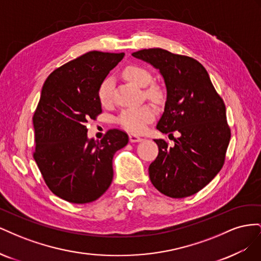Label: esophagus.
Wrapping results in <instances>:
<instances>
[{
  "mask_svg": "<svg viewBox=\"0 0 261 261\" xmlns=\"http://www.w3.org/2000/svg\"><path fill=\"white\" fill-rule=\"evenodd\" d=\"M143 138L137 136V135H134V134H129V141L130 143H138V141H141Z\"/></svg>",
  "mask_w": 261,
  "mask_h": 261,
  "instance_id": "1",
  "label": "esophagus"
}]
</instances>
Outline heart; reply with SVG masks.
Masks as SVG:
<instances>
[{
	"label": "heart",
	"mask_w": 261,
	"mask_h": 261,
	"mask_svg": "<svg viewBox=\"0 0 261 261\" xmlns=\"http://www.w3.org/2000/svg\"><path fill=\"white\" fill-rule=\"evenodd\" d=\"M123 76L126 80L134 83L139 87H147L152 81V75L150 74L148 69L139 65H128L123 70ZM112 88L113 81L111 77L105 78L99 86L98 98L99 101L103 106L110 105L112 101ZM148 96L152 99L160 98V91L156 88H150L148 91ZM155 112L154 109L149 106L144 105L138 108L126 109L117 117V123L123 128L127 129L132 133H140L146 127V125L151 122L154 118Z\"/></svg>",
	"instance_id": "obj_1"
}]
</instances>
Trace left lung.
<instances>
[{"label": "left lung", "instance_id": "left-lung-1", "mask_svg": "<svg viewBox=\"0 0 261 261\" xmlns=\"http://www.w3.org/2000/svg\"><path fill=\"white\" fill-rule=\"evenodd\" d=\"M133 57L150 63L164 78L168 96L156 128L180 134L172 147L167 140L154 139L159 153L149 165L150 180L171 198L192 196L224 164L231 139L224 101L206 68L191 57L159 48L134 52Z\"/></svg>", "mask_w": 261, "mask_h": 261}]
</instances>
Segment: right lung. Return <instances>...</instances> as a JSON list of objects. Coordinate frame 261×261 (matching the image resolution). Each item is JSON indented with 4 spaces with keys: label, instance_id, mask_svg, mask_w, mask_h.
<instances>
[{
    "label": "right lung",
    "instance_id": "right-lung-1",
    "mask_svg": "<svg viewBox=\"0 0 261 261\" xmlns=\"http://www.w3.org/2000/svg\"><path fill=\"white\" fill-rule=\"evenodd\" d=\"M124 53L90 51L54 69L42 87L33 121L34 159L50 191L72 203L97 200L112 183V159L128 143L125 132L109 129L87 138L86 123L102 113L99 86Z\"/></svg>",
    "mask_w": 261,
    "mask_h": 261
}]
</instances>
